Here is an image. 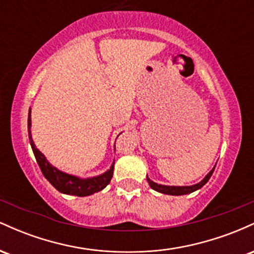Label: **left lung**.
Returning a JSON list of instances; mask_svg holds the SVG:
<instances>
[{"label":"left lung","mask_w":254,"mask_h":254,"mask_svg":"<svg viewBox=\"0 0 254 254\" xmlns=\"http://www.w3.org/2000/svg\"><path fill=\"white\" fill-rule=\"evenodd\" d=\"M215 167L206 174V177L204 178L200 183L196 184V185H192V186H166V185H160V184H156L154 182H151L149 178L147 177L148 183H149V186L153 190H155L157 192H161V193L165 194H172V196H182V194H188L191 193V192L198 190L200 189L202 186L205 185L208 183V180L210 179V177L212 176V172H214Z\"/></svg>","instance_id":"obj_1"}]
</instances>
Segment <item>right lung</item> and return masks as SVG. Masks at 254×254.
Returning <instances> with one entry per match:
<instances>
[{"label":"right lung","mask_w":254,"mask_h":254,"mask_svg":"<svg viewBox=\"0 0 254 254\" xmlns=\"http://www.w3.org/2000/svg\"><path fill=\"white\" fill-rule=\"evenodd\" d=\"M28 137H30L31 147L33 150L34 156L39 165L40 170H42L44 177L51 183L56 190L65 194H72V196L84 197L89 196V194L95 193V192L101 191L104 188L109 185L111 179L113 176V168H115V162L106 173L101 174L99 177L88 178V179H80V178L70 176V174L63 173V172L58 171L54 166H51L45 159V156L37 149L34 145L33 139L31 136V110L28 112Z\"/></svg>","instance_id":"right-lung-1"}]
</instances>
